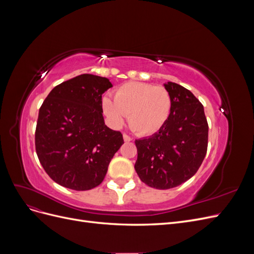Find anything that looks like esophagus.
Segmentation results:
<instances>
[{"label":"esophagus","instance_id":"obj_1","mask_svg":"<svg viewBox=\"0 0 254 254\" xmlns=\"http://www.w3.org/2000/svg\"><path fill=\"white\" fill-rule=\"evenodd\" d=\"M123 139H124V141H125V142H130V141H132L131 137H130L128 134H124V135H123Z\"/></svg>","mask_w":254,"mask_h":254}]
</instances>
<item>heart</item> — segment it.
I'll return each mask as SVG.
<instances>
[{
  "label": "heart",
  "instance_id": "1",
  "mask_svg": "<svg viewBox=\"0 0 254 254\" xmlns=\"http://www.w3.org/2000/svg\"><path fill=\"white\" fill-rule=\"evenodd\" d=\"M114 98L106 95L102 102L111 125L123 126L128 114L130 127L141 135L155 134L162 129L173 109L170 91L151 83L126 82L115 91Z\"/></svg>",
  "mask_w": 254,
  "mask_h": 254
}]
</instances>
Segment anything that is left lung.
Wrapping results in <instances>:
<instances>
[{
  "label": "left lung",
  "mask_w": 254,
  "mask_h": 254,
  "mask_svg": "<svg viewBox=\"0 0 254 254\" xmlns=\"http://www.w3.org/2000/svg\"><path fill=\"white\" fill-rule=\"evenodd\" d=\"M173 98L171 117L164 127L135 140L136 174L148 187L167 190L180 186L200 167L207 149V126L202 104L178 83H164Z\"/></svg>",
  "instance_id": "8db88e82"
}]
</instances>
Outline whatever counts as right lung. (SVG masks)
Instances as JSON below:
<instances>
[{"label":"right lung","mask_w":254,"mask_h":254,"mask_svg":"<svg viewBox=\"0 0 254 254\" xmlns=\"http://www.w3.org/2000/svg\"><path fill=\"white\" fill-rule=\"evenodd\" d=\"M108 78L82 74L54 88L38 117L35 144L44 171L75 190L101 184L114 153L124 144L120 131L105 125L102 95Z\"/></svg>","instance_id":"obj_1"}]
</instances>
